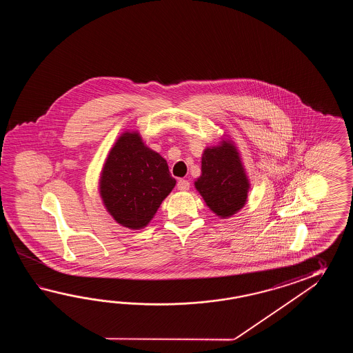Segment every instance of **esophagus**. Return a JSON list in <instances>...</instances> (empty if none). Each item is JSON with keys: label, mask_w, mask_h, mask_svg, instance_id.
<instances>
[{"label": "esophagus", "mask_w": 353, "mask_h": 353, "mask_svg": "<svg viewBox=\"0 0 353 353\" xmlns=\"http://www.w3.org/2000/svg\"><path fill=\"white\" fill-rule=\"evenodd\" d=\"M176 187L181 192H187L189 190V187H190V184H189V181L185 179H179L178 180V184H176Z\"/></svg>", "instance_id": "1"}]
</instances>
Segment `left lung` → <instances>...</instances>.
I'll use <instances>...</instances> for the list:
<instances>
[{"mask_svg":"<svg viewBox=\"0 0 353 353\" xmlns=\"http://www.w3.org/2000/svg\"><path fill=\"white\" fill-rule=\"evenodd\" d=\"M202 155V174L194 185L218 217H232L246 204L250 181L232 141L222 140Z\"/></svg>","mask_w":353,"mask_h":353,"instance_id":"8db88e82","label":"left lung"}]
</instances>
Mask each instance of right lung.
I'll return each instance as SVG.
<instances>
[{"mask_svg": "<svg viewBox=\"0 0 353 353\" xmlns=\"http://www.w3.org/2000/svg\"><path fill=\"white\" fill-rule=\"evenodd\" d=\"M175 183L165 159L148 148L137 131H126L105 159L99 194L117 223L140 230L149 225Z\"/></svg>", "mask_w": 353, "mask_h": 353, "instance_id": "right-lung-1", "label": "right lung"}]
</instances>
